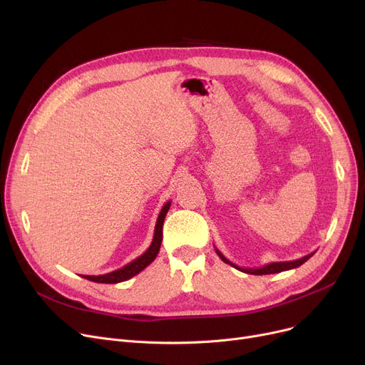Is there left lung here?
<instances>
[{"label": "left lung", "instance_id": "8db88e82", "mask_svg": "<svg viewBox=\"0 0 365 365\" xmlns=\"http://www.w3.org/2000/svg\"><path fill=\"white\" fill-rule=\"evenodd\" d=\"M216 253L217 257L224 261L225 264H230L232 265L234 268H237V270H240L243 273H247V274H257V276H262V274H274V273H280V272H287V270H292V268H297L299 267L301 264H304L309 258H312L314 255L313 253H309V255L299 258V259H295V261H284V262H272V264H267V265H262V267H258V268H246V267H239L232 264L230 259H227L224 255H222V252L219 249H216Z\"/></svg>", "mask_w": 365, "mask_h": 365}]
</instances>
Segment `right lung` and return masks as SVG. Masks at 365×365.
Listing matches in <instances>:
<instances>
[{"label": "right lung", "mask_w": 365, "mask_h": 365, "mask_svg": "<svg viewBox=\"0 0 365 365\" xmlns=\"http://www.w3.org/2000/svg\"><path fill=\"white\" fill-rule=\"evenodd\" d=\"M170 205H171V201H167L163 205L160 215H158L152 243L148 247V250L143 253V255H140L138 258L133 259L131 262L123 265L122 268H118V270H115L112 273L100 274V276H85V274H82V277H85L91 282H97V283H119V282H125V280L134 277L140 272H143L149 264L153 262V259L158 255V252H160L161 242H163V225H164V219H165V215L170 209Z\"/></svg>", "instance_id": "add662e5"}]
</instances>
